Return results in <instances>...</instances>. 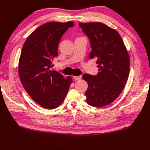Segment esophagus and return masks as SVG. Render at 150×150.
Listing matches in <instances>:
<instances>
[{
    "mask_svg": "<svg viewBox=\"0 0 150 150\" xmlns=\"http://www.w3.org/2000/svg\"><path fill=\"white\" fill-rule=\"evenodd\" d=\"M73 78H74V81H77V80H79V79H81V76H74V77H73Z\"/></svg>",
    "mask_w": 150,
    "mask_h": 150,
    "instance_id": "obj_1",
    "label": "esophagus"
}]
</instances>
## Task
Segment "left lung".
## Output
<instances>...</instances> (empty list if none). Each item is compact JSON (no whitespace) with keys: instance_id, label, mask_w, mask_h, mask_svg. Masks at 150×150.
I'll use <instances>...</instances> for the list:
<instances>
[{"instance_id":"obj_1","label":"left lung","mask_w":150,"mask_h":150,"mask_svg":"<svg viewBox=\"0 0 150 150\" xmlns=\"http://www.w3.org/2000/svg\"><path fill=\"white\" fill-rule=\"evenodd\" d=\"M79 25L91 42L90 58H97L99 68L96 76H83L88 85L86 100L89 105L102 107L114 101L125 87L129 72V54L115 29L100 22Z\"/></svg>"}]
</instances>
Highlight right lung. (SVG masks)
<instances>
[{"mask_svg":"<svg viewBox=\"0 0 150 150\" xmlns=\"http://www.w3.org/2000/svg\"><path fill=\"white\" fill-rule=\"evenodd\" d=\"M73 26L72 21L47 22L35 29L23 45L18 63L20 78L30 97L45 108L60 105L72 83L71 77L65 79L51 68L62 36Z\"/></svg>","mask_w":150,"mask_h":150,"instance_id":"obj_1","label":"right lung"}]
</instances>
